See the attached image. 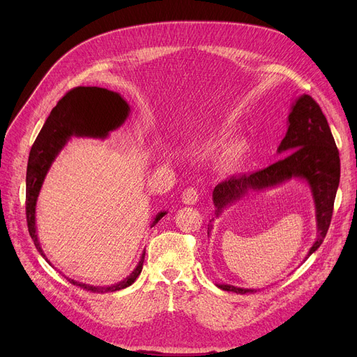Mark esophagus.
I'll return each instance as SVG.
<instances>
[{"label": "esophagus", "instance_id": "1", "mask_svg": "<svg viewBox=\"0 0 357 357\" xmlns=\"http://www.w3.org/2000/svg\"><path fill=\"white\" fill-rule=\"evenodd\" d=\"M182 202L185 205H194L198 201V192L195 188H188L182 192Z\"/></svg>", "mask_w": 357, "mask_h": 357}]
</instances>
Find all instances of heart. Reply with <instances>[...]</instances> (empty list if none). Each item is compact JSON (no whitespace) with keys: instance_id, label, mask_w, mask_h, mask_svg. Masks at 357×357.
I'll return each instance as SVG.
<instances>
[{"instance_id":"b5f03b06","label":"heart","mask_w":357,"mask_h":357,"mask_svg":"<svg viewBox=\"0 0 357 357\" xmlns=\"http://www.w3.org/2000/svg\"><path fill=\"white\" fill-rule=\"evenodd\" d=\"M227 133H229V127L226 124H220L211 128L194 144V152L204 153V152H208V150H213L220 144V142L224 137L227 136ZM248 155H249V147L246 143L243 142L233 143L222 155L221 167L226 172H234L243 163H245V160L248 159Z\"/></svg>"}]
</instances>
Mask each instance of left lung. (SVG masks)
<instances>
[{
    "mask_svg": "<svg viewBox=\"0 0 357 357\" xmlns=\"http://www.w3.org/2000/svg\"><path fill=\"white\" fill-rule=\"evenodd\" d=\"M278 153L288 156L259 172L231 176L215 186L213 191L215 217H220L224 210L250 191H265L291 179H301L310 186L315 207L317 238L305 257L308 259L321 246L330 227L333 205L340 182V158L326 116L320 105L307 93L292 102L287 135L278 147ZM211 227L213 224H210L208 234ZM217 287L236 294L257 291L229 284H217Z\"/></svg>",
    "mask_w": 357,
    "mask_h": 357,
    "instance_id": "1",
    "label": "left lung"
}]
</instances>
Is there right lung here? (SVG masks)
I'll return each instance as SVG.
<instances>
[{"instance_id":"right-lung-1","label":"right lung","mask_w":357,"mask_h":357,"mask_svg":"<svg viewBox=\"0 0 357 357\" xmlns=\"http://www.w3.org/2000/svg\"><path fill=\"white\" fill-rule=\"evenodd\" d=\"M128 112L130 107L127 101L114 91L98 86L73 88L52 109L39 136L34 140L30 150L26 175V215L29 233L34 241V246L46 260L47 257L40 246L39 237H37L36 204L52 163L72 137L105 139L111 130L119 128L124 123V120L128 117ZM165 214L167 213H158L150 227L156 226V222ZM144 255L146 250H143L135 271L114 285L92 287L77 282V280L69 278L68 280L73 285L93 292H114L124 289L133 284L140 275ZM49 265H52L50 261Z\"/></svg>"}]
</instances>
